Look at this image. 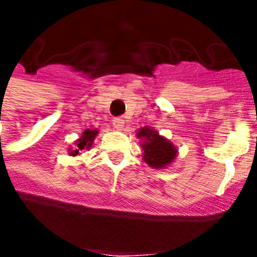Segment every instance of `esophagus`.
<instances>
[{"instance_id":"1","label":"esophagus","mask_w":257,"mask_h":257,"mask_svg":"<svg viewBox=\"0 0 257 257\" xmlns=\"http://www.w3.org/2000/svg\"><path fill=\"white\" fill-rule=\"evenodd\" d=\"M112 125H114V128L118 129V131H122L123 125H125V119L121 117L114 118V119H112Z\"/></svg>"}]
</instances>
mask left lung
<instances>
[{"label":"left lung","instance_id":"1","mask_svg":"<svg viewBox=\"0 0 257 257\" xmlns=\"http://www.w3.org/2000/svg\"><path fill=\"white\" fill-rule=\"evenodd\" d=\"M136 138L143 149V161L154 169H165L178 157V147L150 126L138 129Z\"/></svg>","mask_w":257,"mask_h":257}]
</instances>
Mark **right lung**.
Segmentation results:
<instances>
[{"mask_svg":"<svg viewBox=\"0 0 257 257\" xmlns=\"http://www.w3.org/2000/svg\"><path fill=\"white\" fill-rule=\"evenodd\" d=\"M97 134H99V129H85L78 139L74 142V147L68 149V156H79V154H82L84 150H89L92 145H93V142H95V138L97 136Z\"/></svg>","mask_w":257,"mask_h":257,"instance_id":"obj_1","label":"right lung"}]
</instances>
